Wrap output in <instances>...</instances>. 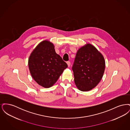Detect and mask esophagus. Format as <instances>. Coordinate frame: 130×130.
<instances>
[{"instance_id":"34e87169","label":"esophagus","mask_w":130,"mask_h":130,"mask_svg":"<svg viewBox=\"0 0 130 130\" xmlns=\"http://www.w3.org/2000/svg\"><path fill=\"white\" fill-rule=\"evenodd\" d=\"M67 64H68V67H70V65H71V62H70V61H67Z\"/></svg>"}]
</instances>
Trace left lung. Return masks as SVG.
I'll return each instance as SVG.
<instances>
[{"instance_id":"obj_1","label":"left lung","mask_w":130,"mask_h":130,"mask_svg":"<svg viewBox=\"0 0 130 130\" xmlns=\"http://www.w3.org/2000/svg\"><path fill=\"white\" fill-rule=\"evenodd\" d=\"M104 56L93 45L87 43L78 50L73 71L76 87L87 92L96 86L104 73Z\"/></svg>"}]
</instances>
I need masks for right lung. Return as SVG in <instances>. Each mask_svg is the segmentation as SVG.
I'll use <instances>...</instances> for the list:
<instances>
[{
  "mask_svg": "<svg viewBox=\"0 0 130 130\" xmlns=\"http://www.w3.org/2000/svg\"><path fill=\"white\" fill-rule=\"evenodd\" d=\"M28 66L33 79L45 88L53 86L68 67L67 63L56 53L54 44L48 40L40 42L32 51Z\"/></svg>",
  "mask_w": 130,
  "mask_h": 130,
  "instance_id": "obj_1",
  "label": "right lung"
}]
</instances>
